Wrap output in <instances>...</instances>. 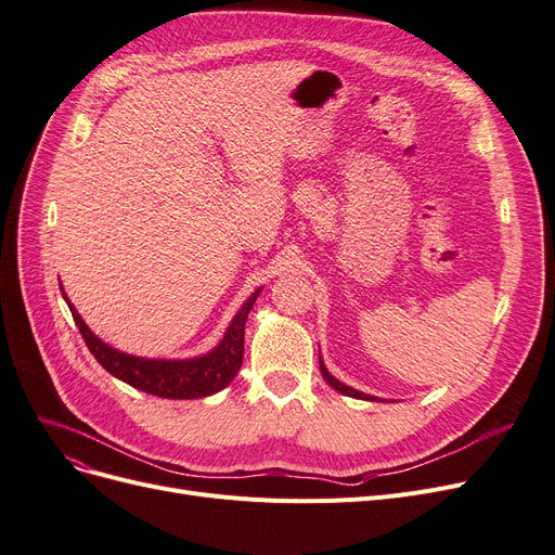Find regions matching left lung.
I'll return each instance as SVG.
<instances>
[{
  "mask_svg": "<svg viewBox=\"0 0 555 555\" xmlns=\"http://www.w3.org/2000/svg\"><path fill=\"white\" fill-rule=\"evenodd\" d=\"M320 370H322V376H324V380L331 385L333 390H337L340 395H347V397H353V399H365V401H383V399H378V397H372V395H365V392H358V390H353V388H349V385H345L343 380H337L328 370H326V365H324V360H322V356H320Z\"/></svg>",
  "mask_w": 555,
  "mask_h": 555,
  "instance_id": "1",
  "label": "left lung"
}]
</instances>
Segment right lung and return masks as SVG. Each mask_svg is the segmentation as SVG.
Masks as SVG:
<instances>
[{"label":"right lung","instance_id":"right-lung-1","mask_svg":"<svg viewBox=\"0 0 555 555\" xmlns=\"http://www.w3.org/2000/svg\"><path fill=\"white\" fill-rule=\"evenodd\" d=\"M63 293V285H61ZM260 295V287L243 304L231 320L227 333L218 347L208 353L183 358V360H165V358H142L125 351H117L94 335L88 324L81 320L79 310L72 306L67 295L63 299L69 306L72 318H75L90 353L98 358V363L113 374L115 378L129 383L131 388L150 392L163 399H202L224 390L237 374L245 356V322L249 310Z\"/></svg>","mask_w":555,"mask_h":555}]
</instances>
